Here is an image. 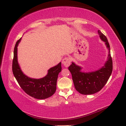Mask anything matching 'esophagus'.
Masks as SVG:
<instances>
[{"label": "esophagus", "mask_w": 126, "mask_h": 126, "mask_svg": "<svg viewBox=\"0 0 126 126\" xmlns=\"http://www.w3.org/2000/svg\"><path fill=\"white\" fill-rule=\"evenodd\" d=\"M62 64L64 66H65V67H68L69 65H70L71 63V60L68 57H65L62 60Z\"/></svg>", "instance_id": "esophagus-1"}]
</instances>
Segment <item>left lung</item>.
Instances as JSON below:
<instances>
[{"mask_svg": "<svg viewBox=\"0 0 126 126\" xmlns=\"http://www.w3.org/2000/svg\"><path fill=\"white\" fill-rule=\"evenodd\" d=\"M98 33L108 50L107 59L104 65L96 70L84 72L82 71L83 68L72 62L68 68L72 75L75 88L81 94L91 95L100 91L107 82L113 71V62L107 38L100 30H98Z\"/></svg>", "mask_w": 126, "mask_h": 126, "instance_id": "1", "label": "left lung"}]
</instances>
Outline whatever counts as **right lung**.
<instances>
[{
  "label": "right lung",
  "instance_id": "right-lung-1",
  "mask_svg": "<svg viewBox=\"0 0 126 126\" xmlns=\"http://www.w3.org/2000/svg\"><path fill=\"white\" fill-rule=\"evenodd\" d=\"M21 38L17 42L14 49L12 63L13 75L24 92L37 99H45L54 94L56 90L58 75L62 70L61 62L50 68L46 76L41 79H33L26 76L22 71L18 62V46Z\"/></svg>",
  "mask_w": 126,
  "mask_h": 126
}]
</instances>
